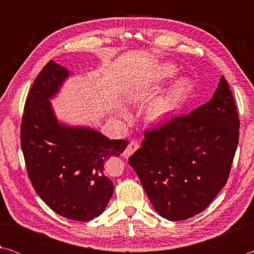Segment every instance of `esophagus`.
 <instances>
[{
  "instance_id": "1",
  "label": "esophagus",
  "mask_w": 254,
  "mask_h": 254,
  "mask_svg": "<svg viewBox=\"0 0 254 254\" xmlns=\"http://www.w3.org/2000/svg\"><path fill=\"white\" fill-rule=\"evenodd\" d=\"M137 149H139V143H137L136 141H131V142L128 143V145L127 147V149L124 150L123 157L124 158H128V157L131 156V154L134 153Z\"/></svg>"
}]
</instances>
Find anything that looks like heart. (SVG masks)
<instances>
[{
    "mask_svg": "<svg viewBox=\"0 0 254 254\" xmlns=\"http://www.w3.org/2000/svg\"><path fill=\"white\" fill-rule=\"evenodd\" d=\"M176 76V68L173 65H166L162 67L160 71V78L162 80H170ZM192 91V83L187 77H182L175 81L170 86L161 97H159L157 102L150 111V117L154 122L165 121L174 114L177 113L185 103L187 102L188 97L190 96Z\"/></svg>",
    "mask_w": 254,
    "mask_h": 254,
    "instance_id": "b5f03b06",
    "label": "heart"
}]
</instances>
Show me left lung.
<instances>
[{
  "mask_svg": "<svg viewBox=\"0 0 254 254\" xmlns=\"http://www.w3.org/2000/svg\"><path fill=\"white\" fill-rule=\"evenodd\" d=\"M240 121L224 76L212 100L144 133L128 158L160 216L183 221L207 207L225 186Z\"/></svg>",
  "mask_w": 254,
  "mask_h": 254,
  "instance_id": "left-lung-1",
  "label": "left lung"
}]
</instances>
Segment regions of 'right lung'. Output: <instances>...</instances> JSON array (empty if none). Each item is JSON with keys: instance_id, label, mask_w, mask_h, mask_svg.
<instances>
[{"instance_id": "right-lung-1", "label": "right lung", "mask_w": 254, "mask_h": 254, "mask_svg": "<svg viewBox=\"0 0 254 254\" xmlns=\"http://www.w3.org/2000/svg\"><path fill=\"white\" fill-rule=\"evenodd\" d=\"M69 71L54 60L34 80L21 123V148L34 190L49 207L72 221L97 217L113 195L105 163L128 141L110 140L95 128L58 121L50 100Z\"/></svg>"}]
</instances>
